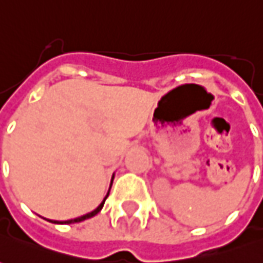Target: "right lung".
<instances>
[{"label": "right lung", "mask_w": 263, "mask_h": 263, "mask_svg": "<svg viewBox=\"0 0 263 263\" xmlns=\"http://www.w3.org/2000/svg\"><path fill=\"white\" fill-rule=\"evenodd\" d=\"M112 181H114V177H112ZM110 185H112V183H110ZM108 196H109V193L106 194V197H108ZM106 197H105L101 204L96 207L93 212H90V213L83 214V216H80V217H76V219H70V220H66V221H59V220H49V221H51V223H57V224H59V223H60V224H63V223H67V224H70V223H79V221H83V220H86V219H90V217H93L95 214H98L99 212H101L102 207H103V204H105V200H106Z\"/></svg>", "instance_id": "right-lung-1"}]
</instances>
